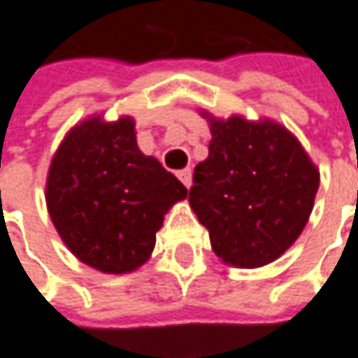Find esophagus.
<instances>
[{"mask_svg": "<svg viewBox=\"0 0 358 358\" xmlns=\"http://www.w3.org/2000/svg\"><path fill=\"white\" fill-rule=\"evenodd\" d=\"M178 178H180V182L186 186V188H190V184H192V172H190L188 168H186V170H180Z\"/></svg>", "mask_w": 358, "mask_h": 358, "instance_id": "esophagus-1", "label": "esophagus"}]
</instances>
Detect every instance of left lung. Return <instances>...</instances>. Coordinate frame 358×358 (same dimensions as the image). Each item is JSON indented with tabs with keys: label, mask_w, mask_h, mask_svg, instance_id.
<instances>
[{
	"label": "left lung",
	"mask_w": 358,
	"mask_h": 358,
	"mask_svg": "<svg viewBox=\"0 0 358 358\" xmlns=\"http://www.w3.org/2000/svg\"><path fill=\"white\" fill-rule=\"evenodd\" d=\"M208 158L194 168L188 202L213 251L235 267L275 262L304 231L320 172L284 125L241 115L215 119Z\"/></svg>",
	"instance_id": "8db88e82"
}]
</instances>
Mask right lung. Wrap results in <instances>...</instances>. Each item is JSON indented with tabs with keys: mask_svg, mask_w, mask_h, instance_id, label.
<instances>
[{
	"mask_svg": "<svg viewBox=\"0 0 358 358\" xmlns=\"http://www.w3.org/2000/svg\"><path fill=\"white\" fill-rule=\"evenodd\" d=\"M186 186L143 156L136 121L93 115L64 136L46 180V206L76 259L103 273H129L150 259L156 233Z\"/></svg>",
	"mask_w": 358,
	"mask_h": 358,
	"instance_id": "obj_1",
	"label": "right lung"
}]
</instances>
